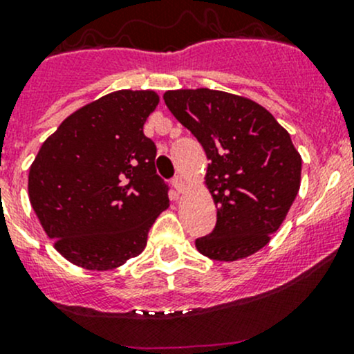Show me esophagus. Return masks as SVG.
Returning <instances> with one entry per match:
<instances>
[{
	"label": "esophagus",
	"mask_w": 354,
	"mask_h": 354,
	"mask_svg": "<svg viewBox=\"0 0 354 354\" xmlns=\"http://www.w3.org/2000/svg\"><path fill=\"white\" fill-rule=\"evenodd\" d=\"M172 184H174V187H176L177 192H182L185 189V180H184V177H182V176L174 177Z\"/></svg>",
	"instance_id": "obj_1"
}]
</instances>
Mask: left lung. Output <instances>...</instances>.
Instances as JSON below:
<instances>
[{
    "mask_svg": "<svg viewBox=\"0 0 354 354\" xmlns=\"http://www.w3.org/2000/svg\"><path fill=\"white\" fill-rule=\"evenodd\" d=\"M163 100L209 158L206 185L218 218L196 248L219 261L257 253L299 192L302 158L290 135L263 106L223 91H167Z\"/></svg>",
    "mask_w": 354,
    "mask_h": 354,
    "instance_id": "obj_1",
    "label": "left lung"
}]
</instances>
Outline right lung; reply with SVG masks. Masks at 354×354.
I'll return each mask as SVG.
<instances>
[{"mask_svg": "<svg viewBox=\"0 0 354 354\" xmlns=\"http://www.w3.org/2000/svg\"><path fill=\"white\" fill-rule=\"evenodd\" d=\"M153 91H116L72 113L30 167L33 211L55 250L77 267L111 270L147 246L169 207L157 147L143 133Z\"/></svg>", "mask_w": 354, "mask_h": 354, "instance_id": "1", "label": "right lung"}]
</instances>
